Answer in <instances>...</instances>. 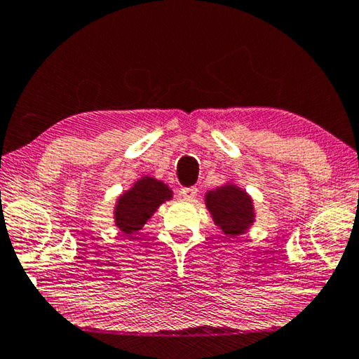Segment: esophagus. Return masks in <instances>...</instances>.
I'll return each mask as SVG.
<instances>
[{"label": "esophagus", "mask_w": 359, "mask_h": 359, "mask_svg": "<svg viewBox=\"0 0 359 359\" xmlns=\"http://www.w3.org/2000/svg\"><path fill=\"white\" fill-rule=\"evenodd\" d=\"M198 189L196 187H185V189L180 190V196L185 198V200H193L196 196Z\"/></svg>", "instance_id": "obj_1"}]
</instances>
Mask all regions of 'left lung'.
I'll list each match as a JSON object with an SVG mask.
<instances>
[{"mask_svg":"<svg viewBox=\"0 0 359 359\" xmlns=\"http://www.w3.org/2000/svg\"><path fill=\"white\" fill-rule=\"evenodd\" d=\"M206 208L212 215L214 224L231 238L243 235L254 224L255 212L252 198L235 184L206 193Z\"/></svg>","mask_w":359,"mask_h":359,"instance_id":"8db88e82","label":"left lung"}]
</instances>
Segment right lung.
Returning a JSON list of instances; mask_svg holds the SVG:
<instances>
[{
    "label": "right lung",
    "mask_w": 359,
    "mask_h": 359,
    "mask_svg": "<svg viewBox=\"0 0 359 359\" xmlns=\"http://www.w3.org/2000/svg\"><path fill=\"white\" fill-rule=\"evenodd\" d=\"M170 198H172V191L166 184L145 175L135 182L133 189L124 191L118 198L115 206V225L126 236L135 235L155 214L159 204Z\"/></svg>",
    "instance_id": "add662e5"
}]
</instances>
